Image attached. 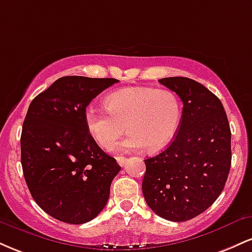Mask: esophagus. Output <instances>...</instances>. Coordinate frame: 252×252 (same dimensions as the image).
<instances>
[{
  "mask_svg": "<svg viewBox=\"0 0 252 252\" xmlns=\"http://www.w3.org/2000/svg\"><path fill=\"white\" fill-rule=\"evenodd\" d=\"M116 160H117V162H118V164H120V166H124V164H126V158H124V156H117L116 158Z\"/></svg>",
  "mask_w": 252,
  "mask_h": 252,
  "instance_id": "34e87169",
  "label": "esophagus"
}]
</instances>
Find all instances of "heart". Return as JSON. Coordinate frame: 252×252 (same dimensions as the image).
Here are the masks:
<instances>
[{
    "label": "heart",
    "instance_id": "1",
    "mask_svg": "<svg viewBox=\"0 0 252 252\" xmlns=\"http://www.w3.org/2000/svg\"><path fill=\"white\" fill-rule=\"evenodd\" d=\"M106 109L90 105L85 110L89 134L104 149L115 146L124 132L129 135L118 146L121 152H150L166 148L174 140L181 122L182 105L170 90L126 88L112 92Z\"/></svg>",
    "mask_w": 252,
    "mask_h": 252
}]
</instances>
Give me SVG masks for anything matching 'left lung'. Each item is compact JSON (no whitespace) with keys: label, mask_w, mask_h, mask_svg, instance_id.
<instances>
[{"label":"left lung","mask_w":252,"mask_h":252,"mask_svg":"<svg viewBox=\"0 0 252 252\" xmlns=\"http://www.w3.org/2000/svg\"><path fill=\"white\" fill-rule=\"evenodd\" d=\"M184 104L174 140L144 160L142 192L161 218L186 221L206 211L220 195L231 167V130L218 97L185 77L158 80Z\"/></svg>","instance_id":"1"}]
</instances>
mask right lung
I'll use <instances>...</instances> for the list:
<instances>
[{
  "instance_id": "add662e5",
  "label": "right lung",
  "mask_w": 252,
  "mask_h": 252,
  "mask_svg": "<svg viewBox=\"0 0 252 252\" xmlns=\"http://www.w3.org/2000/svg\"><path fill=\"white\" fill-rule=\"evenodd\" d=\"M118 82L62 77L32 100L21 134V164L32 196L47 215L84 224L102 212L121 170L89 134L86 106Z\"/></svg>"
}]
</instances>
